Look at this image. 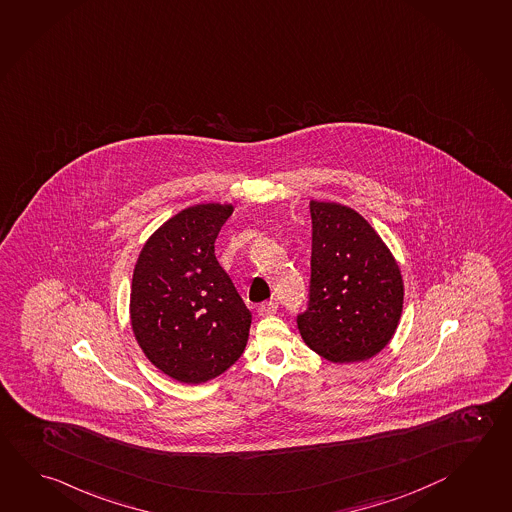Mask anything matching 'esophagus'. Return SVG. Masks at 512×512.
Here are the masks:
<instances>
[{"label":"esophagus","instance_id":"obj_1","mask_svg":"<svg viewBox=\"0 0 512 512\" xmlns=\"http://www.w3.org/2000/svg\"><path fill=\"white\" fill-rule=\"evenodd\" d=\"M276 312H278V303L276 301H265V303H261L260 307H258V314L261 317L274 316Z\"/></svg>","mask_w":512,"mask_h":512}]
</instances>
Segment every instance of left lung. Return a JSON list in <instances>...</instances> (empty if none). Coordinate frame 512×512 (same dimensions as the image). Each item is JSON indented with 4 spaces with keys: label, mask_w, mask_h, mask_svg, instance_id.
Masks as SVG:
<instances>
[{
    "label": "left lung",
    "mask_w": 512,
    "mask_h": 512,
    "mask_svg": "<svg viewBox=\"0 0 512 512\" xmlns=\"http://www.w3.org/2000/svg\"><path fill=\"white\" fill-rule=\"evenodd\" d=\"M310 307L298 317L310 350L335 364L363 363L399 326L404 281L390 247L348 205L310 200Z\"/></svg>",
    "instance_id": "8db88e82"
}]
</instances>
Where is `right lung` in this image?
I'll return each mask as SVG.
<instances>
[{"label": "right lung", "mask_w": 512, "mask_h": 512, "mask_svg": "<svg viewBox=\"0 0 512 512\" xmlns=\"http://www.w3.org/2000/svg\"><path fill=\"white\" fill-rule=\"evenodd\" d=\"M233 204L191 205L162 223L131 279L130 323L149 363L202 384L229 370L249 339L251 312L214 256Z\"/></svg>", "instance_id": "right-lung-1"}]
</instances>
